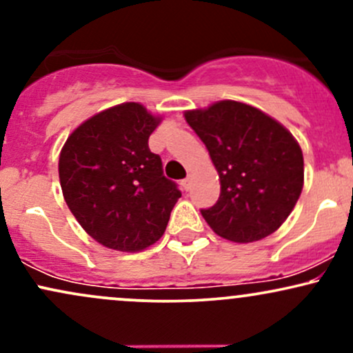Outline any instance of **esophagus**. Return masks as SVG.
Here are the masks:
<instances>
[{"mask_svg":"<svg viewBox=\"0 0 353 353\" xmlns=\"http://www.w3.org/2000/svg\"><path fill=\"white\" fill-rule=\"evenodd\" d=\"M190 182H192V176H188V177H185V179H182L181 185H182V188H184L185 190H189V189H190Z\"/></svg>","mask_w":353,"mask_h":353,"instance_id":"34e87169","label":"esophagus"}]
</instances>
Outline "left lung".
I'll return each mask as SVG.
<instances>
[{"mask_svg":"<svg viewBox=\"0 0 353 353\" xmlns=\"http://www.w3.org/2000/svg\"><path fill=\"white\" fill-rule=\"evenodd\" d=\"M208 148L221 196L201 214L217 236L247 244L274 234L290 216L303 188V156L295 137L274 117L239 101H217L184 112Z\"/></svg>","mask_w":353,"mask_h":353,"instance_id":"1","label":"left lung"}]
</instances>
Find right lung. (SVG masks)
<instances>
[{
	"label": "right lung",
	"instance_id": "obj_1",
	"mask_svg": "<svg viewBox=\"0 0 353 353\" xmlns=\"http://www.w3.org/2000/svg\"><path fill=\"white\" fill-rule=\"evenodd\" d=\"M163 117L123 103L79 124L59 154V182L81 228L108 249L139 252L163 237L181 190L149 136Z\"/></svg>",
	"mask_w": 353,
	"mask_h": 353
}]
</instances>
